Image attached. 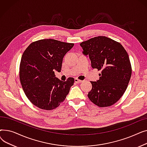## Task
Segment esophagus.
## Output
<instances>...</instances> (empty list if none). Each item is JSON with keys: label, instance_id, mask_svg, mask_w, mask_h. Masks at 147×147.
I'll use <instances>...</instances> for the list:
<instances>
[{"label": "esophagus", "instance_id": "34e87169", "mask_svg": "<svg viewBox=\"0 0 147 147\" xmlns=\"http://www.w3.org/2000/svg\"><path fill=\"white\" fill-rule=\"evenodd\" d=\"M74 81H75V82L77 83H82V82H83L82 80H79V79H74Z\"/></svg>", "mask_w": 147, "mask_h": 147}]
</instances>
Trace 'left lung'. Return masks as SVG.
<instances>
[{
  "mask_svg": "<svg viewBox=\"0 0 147 147\" xmlns=\"http://www.w3.org/2000/svg\"><path fill=\"white\" fill-rule=\"evenodd\" d=\"M80 45L92 67L101 70L99 79L90 82L89 99L100 107L113 105L125 93L132 74L127 52L120 43L105 36L95 37Z\"/></svg>",
  "mask_w": 147,
  "mask_h": 147,
  "instance_id": "obj_1",
  "label": "left lung"
}]
</instances>
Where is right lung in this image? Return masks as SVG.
<instances>
[{
	"instance_id": "obj_1",
	"label": "right lung",
	"mask_w": 147,
	"mask_h": 147,
	"mask_svg": "<svg viewBox=\"0 0 147 147\" xmlns=\"http://www.w3.org/2000/svg\"><path fill=\"white\" fill-rule=\"evenodd\" d=\"M74 46L54 39H42L31 43L23 53L20 66V79L30 102L43 110L55 109L63 102L74 79L60 80L64 55Z\"/></svg>"
}]
</instances>
